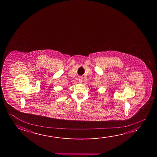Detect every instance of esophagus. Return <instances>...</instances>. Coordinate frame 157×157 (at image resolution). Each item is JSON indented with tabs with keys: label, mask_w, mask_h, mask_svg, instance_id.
Segmentation results:
<instances>
[{
	"label": "esophagus",
	"mask_w": 157,
	"mask_h": 157,
	"mask_svg": "<svg viewBox=\"0 0 157 157\" xmlns=\"http://www.w3.org/2000/svg\"><path fill=\"white\" fill-rule=\"evenodd\" d=\"M78 80H79V82L80 83H81V82H82V77H79V78H78Z\"/></svg>",
	"instance_id": "obj_1"
}]
</instances>
